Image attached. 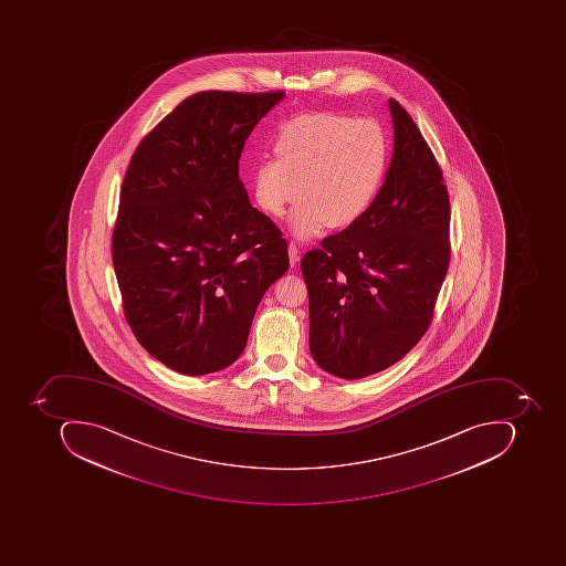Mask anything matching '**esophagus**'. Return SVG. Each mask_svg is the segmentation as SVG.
<instances>
[{"mask_svg": "<svg viewBox=\"0 0 566 566\" xmlns=\"http://www.w3.org/2000/svg\"><path fill=\"white\" fill-rule=\"evenodd\" d=\"M289 250V262H291V265H296L297 262H300V250H297L296 243H289L287 247Z\"/></svg>", "mask_w": 566, "mask_h": 566, "instance_id": "34e87169", "label": "esophagus"}]
</instances>
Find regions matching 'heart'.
<instances>
[{"mask_svg":"<svg viewBox=\"0 0 566 566\" xmlns=\"http://www.w3.org/2000/svg\"><path fill=\"white\" fill-rule=\"evenodd\" d=\"M274 151L277 159L256 163L253 197L265 214L279 218L300 193L289 218V230L300 240L360 221L381 192L391 158L381 124L332 112L289 118Z\"/></svg>","mask_w":566,"mask_h":566,"instance_id":"heart-1","label":"heart"}]
</instances>
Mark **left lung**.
Listing matches in <instances>:
<instances>
[{"instance_id":"8db88e82","label":"left lung","mask_w":566,"mask_h":566,"mask_svg":"<svg viewBox=\"0 0 566 566\" xmlns=\"http://www.w3.org/2000/svg\"><path fill=\"white\" fill-rule=\"evenodd\" d=\"M395 148L360 221L301 260L310 350L325 373L363 379L398 363L432 322L449 256V196L413 118L389 101Z\"/></svg>"}]
</instances>
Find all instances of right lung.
I'll return each instance as SVG.
<instances>
[{
  "label": "right lung",
  "instance_id": "1",
  "mask_svg": "<svg viewBox=\"0 0 566 566\" xmlns=\"http://www.w3.org/2000/svg\"><path fill=\"white\" fill-rule=\"evenodd\" d=\"M284 92H200L140 140L112 237L124 314L149 355L185 376L240 357L287 243L238 174L244 140Z\"/></svg>",
  "mask_w": 566,
  "mask_h": 566
}]
</instances>
